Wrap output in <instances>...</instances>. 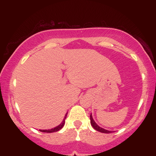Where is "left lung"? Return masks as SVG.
Here are the masks:
<instances>
[{
    "label": "left lung",
    "mask_w": 156,
    "mask_h": 156,
    "mask_svg": "<svg viewBox=\"0 0 156 156\" xmlns=\"http://www.w3.org/2000/svg\"><path fill=\"white\" fill-rule=\"evenodd\" d=\"M90 123L91 125H92V126L94 128V129H95L96 130H98V131L99 132H101V133H112V130H105L104 128H101V127H100L99 125H97V123L94 122V119H93V117H92V114H90Z\"/></svg>",
    "instance_id": "8db88e82"
}]
</instances>
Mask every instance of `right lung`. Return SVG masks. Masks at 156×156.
<instances>
[{"instance_id":"right-lung-1","label":"right lung","mask_w":156,"mask_h":156,"mask_svg":"<svg viewBox=\"0 0 156 156\" xmlns=\"http://www.w3.org/2000/svg\"><path fill=\"white\" fill-rule=\"evenodd\" d=\"M67 113L65 114V117H64L63 121L61 122L60 125H58V126L55 127V128H51V129H48V130H39L41 132H44V133H53V132H56V131H58V130L62 129V128H63V126L64 125V123H65V119L66 117H67Z\"/></svg>"}]
</instances>
